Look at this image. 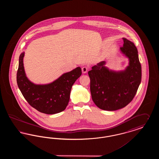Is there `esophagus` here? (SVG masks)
<instances>
[{
  "instance_id": "esophagus-1",
  "label": "esophagus",
  "mask_w": 159,
  "mask_h": 159,
  "mask_svg": "<svg viewBox=\"0 0 159 159\" xmlns=\"http://www.w3.org/2000/svg\"><path fill=\"white\" fill-rule=\"evenodd\" d=\"M88 68L87 67H83L82 68V73H87V71H88Z\"/></svg>"
}]
</instances>
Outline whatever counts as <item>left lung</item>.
Wrapping results in <instances>:
<instances>
[{"label":"left lung","instance_id":"left-lung-1","mask_svg":"<svg viewBox=\"0 0 159 159\" xmlns=\"http://www.w3.org/2000/svg\"><path fill=\"white\" fill-rule=\"evenodd\" d=\"M122 39L123 45L120 51L129 59L125 70H110L103 61L88 71L92 98L103 110L114 111L127 106L136 95L141 81V66L136 46L127 39Z\"/></svg>","mask_w":159,"mask_h":159}]
</instances>
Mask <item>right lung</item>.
<instances>
[{
	"label": "right lung",
	"instance_id": "right-lung-1",
	"mask_svg": "<svg viewBox=\"0 0 159 159\" xmlns=\"http://www.w3.org/2000/svg\"><path fill=\"white\" fill-rule=\"evenodd\" d=\"M24 52L19 57V66L16 74L18 86L23 97L31 107L47 114L58 113L68 105L73 84L81 76L80 67L64 73L51 83L36 84L27 77L23 64Z\"/></svg>",
	"mask_w": 159,
	"mask_h": 159
}]
</instances>
